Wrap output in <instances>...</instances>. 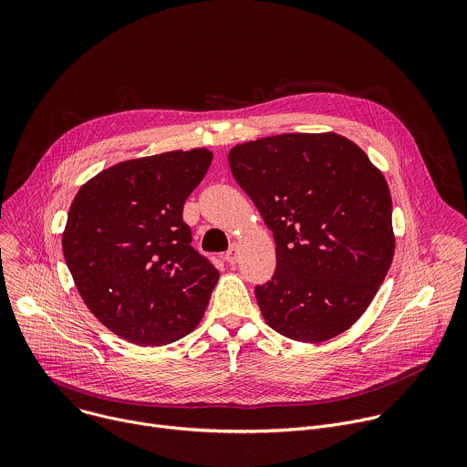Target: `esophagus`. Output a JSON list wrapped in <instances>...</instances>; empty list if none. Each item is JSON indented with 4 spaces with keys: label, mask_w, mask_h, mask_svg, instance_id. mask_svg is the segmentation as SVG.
<instances>
[{
    "label": "esophagus",
    "mask_w": 467,
    "mask_h": 467,
    "mask_svg": "<svg viewBox=\"0 0 467 467\" xmlns=\"http://www.w3.org/2000/svg\"><path fill=\"white\" fill-rule=\"evenodd\" d=\"M225 260H227L229 264H234V262L238 260V247H236V245H231V247H229V251L225 253Z\"/></svg>",
    "instance_id": "obj_1"
}]
</instances>
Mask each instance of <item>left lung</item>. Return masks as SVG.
Here are the masks:
<instances>
[{"label": "left lung", "instance_id": "8db88e82", "mask_svg": "<svg viewBox=\"0 0 467 467\" xmlns=\"http://www.w3.org/2000/svg\"><path fill=\"white\" fill-rule=\"evenodd\" d=\"M229 164L277 244L272 281L254 286L265 323L297 342L335 338L369 306L393 258L382 173L335 132L245 142Z\"/></svg>", "mask_w": 467, "mask_h": 467}]
</instances>
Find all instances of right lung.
<instances>
[{"label": "right lung", "mask_w": 467, "mask_h": 467, "mask_svg": "<svg viewBox=\"0 0 467 467\" xmlns=\"http://www.w3.org/2000/svg\"><path fill=\"white\" fill-rule=\"evenodd\" d=\"M213 161L207 150L132 159L78 192L62 251L90 312L118 337L166 346L195 328L220 272L192 247L182 207Z\"/></svg>", "instance_id": "1"}]
</instances>
